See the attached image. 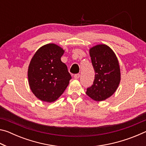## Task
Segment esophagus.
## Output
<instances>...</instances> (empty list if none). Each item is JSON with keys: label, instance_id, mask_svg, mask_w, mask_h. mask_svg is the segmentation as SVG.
<instances>
[{"label": "esophagus", "instance_id": "esophagus-1", "mask_svg": "<svg viewBox=\"0 0 146 146\" xmlns=\"http://www.w3.org/2000/svg\"><path fill=\"white\" fill-rule=\"evenodd\" d=\"M79 77H80V74L79 73L75 74V75H74V78H75V79H78Z\"/></svg>", "mask_w": 146, "mask_h": 146}]
</instances>
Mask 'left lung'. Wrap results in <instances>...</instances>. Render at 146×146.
Returning <instances> with one entry per match:
<instances>
[{"instance_id": "8db88e82", "label": "left lung", "mask_w": 146, "mask_h": 146, "mask_svg": "<svg viewBox=\"0 0 146 146\" xmlns=\"http://www.w3.org/2000/svg\"><path fill=\"white\" fill-rule=\"evenodd\" d=\"M90 55L95 75L93 84L87 88L86 95L95 101H102L111 97L119 85L120 71L115 53L105 44L90 49Z\"/></svg>"}]
</instances>
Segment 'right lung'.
<instances>
[{
	"label": "right lung",
	"mask_w": 146,
	"mask_h": 146,
	"mask_svg": "<svg viewBox=\"0 0 146 146\" xmlns=\"http://www.w3.org/2000/svg\"><path fill=\"white\" fill-rule=\"evenodd\" d=\"M64 51L55 44L39 48L28 68L29 87L38 99L52 102L60 97L71 79L67 66L61 61Z\"/></svg>",
	"instance_id": "add662e5"
}]
</instances>
